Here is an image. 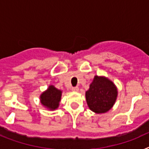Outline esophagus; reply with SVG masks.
Listing matches in <instances>:
<instances>
[{"label":"esophagus","mask_w":149,"mask_h":149,"mask_svg":"<svg viewBox=\"0 0 149 149\" xmlns=\"http://www.w3.org/2000/svg\"><path fill=\"white\" fill-rule=\"evenodd\" d=\"M72 90L74 91V92H77V91L79 90V87H77V86H74V87H72Z\"/></svg>","instance_id":"esophagus-1"}]
</instances>
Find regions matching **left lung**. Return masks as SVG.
<instances>
[{"instance_id":"1","label":"left lung","mask_w":149,"mask_h":149,"mask_svg":"<svg viewBox=\"0 0 149 149\" xmlns=\"http://www.w3.org/2000/svg\"><path fill=\"white\" fill-rule=\"evenodd\" d=\"M116 97L117 89L114 84L104 77L95 76L86 92L89 109L97 113H106L111 109Z\"/></svg>"}]
</instances>
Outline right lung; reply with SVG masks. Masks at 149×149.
I'll return each mask as SVG.
<instances>
[{"label": "right lung", "instance_id": "right-lung-1", "mask_svg": "<svg viewBox=\"0 0 149 149\" xmlns=\"http://www.w3.org/2000/svg\"><path fill=\"white\" fill-rule=\"evenodd\" d=\"M62 92L54 86H50L45 93L41 95V103L50 110H55L58 107L61 98Z\"/></svg>", "mask_w": 149, "mask_h": 149}]
</instances>
